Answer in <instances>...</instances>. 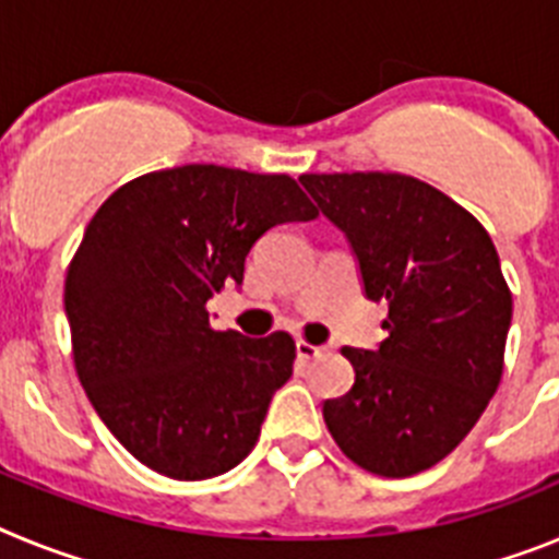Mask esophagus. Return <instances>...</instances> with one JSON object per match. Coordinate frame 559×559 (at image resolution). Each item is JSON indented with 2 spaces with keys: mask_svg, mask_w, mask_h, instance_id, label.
<instances>
[{
  "mask_svg": "<svg viewBox=\"0 0 559 559\" xmlns=\"http://www.w3.org/2000/svg\"><path fill=\"white\" fill-rule=\"evenodd\" d=\"M322 353H324V347H316V344H310V341H305V338L296 341V355H299L302 360H313V358H319Z\"/></svg>",
  "mask_w": 559,
  "mask_h": 559,
  "instance_id": "esophagus-1",
  "label": "esophagus"
}]
</instances>
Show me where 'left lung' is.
<instances>
[{
  "instance_id": "8db88e82",
  "label": "left lung",
  "mask_w": 559,
  "mask_h": 559,
  "mask_svg": "<svg viewBox=\"0 0 559 559\" xmlns=\"http://www.w3.org/2000/svg\"><path fill=\"white\" fill-rule=\"evenodd\" d=\"M319 210L358 257L364 290L386 302L374 353L344 347L355 383L322 408L341 453L406 478L448 456L503 374L512 290L490 235L445 192L406 173H305Z\"/></svg>"
}]
</instances>
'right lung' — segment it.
Segmentation results:
<instances>
[{"label":"right lung","instance_id":"1","mask_svg":"<svg viewBox=\"0 0 559 559\" xmlns=\"http://www.w3.org/2000/svg\"><path fill=\"white\" fill-rule=\"evenodd\" d=\"M316 215L288 173L181 165L126 181L88 221L63 285L72 360L145 467L201 481L249 456L296 344L215 330L206 302L243 283L265 229Z\"/></svg>","mask_w":559,"mask_h":559}]
</instances>
